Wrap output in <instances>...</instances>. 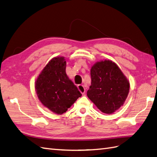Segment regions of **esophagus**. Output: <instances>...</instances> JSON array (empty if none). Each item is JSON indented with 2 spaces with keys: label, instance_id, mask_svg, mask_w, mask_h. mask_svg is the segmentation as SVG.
Masks as SVG:
<instances>
[{
  "label": "esophagus",
  "instance_id": "1",
  "mask_svg": "<svg viewBox=\"0 0 157 157\" xmlns=\"http://www.w3.org/2000/svg\"><path fill=\"white\" fill-rule=\"evenodd\" d=\"M78 88L79 90V92H81L82 94H84L85 92H86V90H85V87L83 85H78Z\"/></svg>",
  "mask_w": 157,
  "mask_h": 157
}]
</instances>
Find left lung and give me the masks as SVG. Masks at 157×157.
Wrapping results in <instances>:
<instances>
[{
    "label": "left lung",
    "instance_id": "obj_1",
    "mask_svg": "<svg viewBox=\"0 0 157 157\" xmlns=\"http://www.w3.org/2000/svg\"><path fill=\"white\" fill-rule=\"evenodd\" d=\"M91 86L87 96L100 111L112 114L124 103L129 92L128 79L114 62H96L91 68Z\"/></svg>",
    "mask_w": 157,
    "mask_h": 157
}]
</instances>
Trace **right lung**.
<instances>
[{"label": "right lung", "mask_w": 157, "mask_h": 157, "mask_svg": "<svg viewBox=\"0 0 157 157\" xmlns=\"http://www.w3.org/2000/svg\"><path fill=\"white\" fill-rule=\"evenodd\" d=\"M64 57L49 61L36 80L35 87L42 104L57 114H62L82 96L78 87L65 73Z\"/></svg>", "instance_id": "right-lung-1"}]
</instances>
